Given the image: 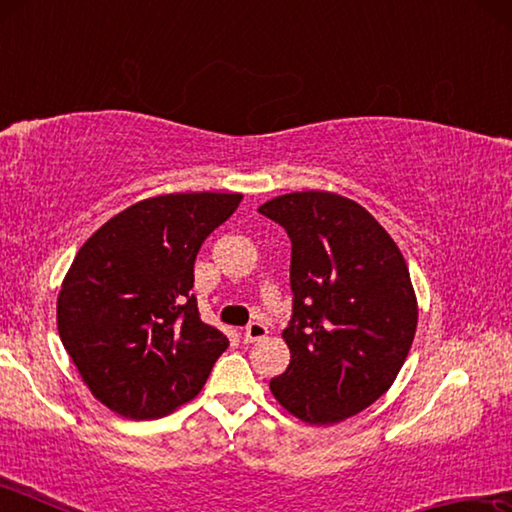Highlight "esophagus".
<instances>
[{
	"instance_id": "1",
	"label": "esophagus",
	"mask_w": 512,
	"mask_h": 512,
	"mask_svg": "<svg viewBox=\"0 0 512 512\" xmlns=\"http://www.w3.org/2000/svg\"><path fill=\"white\" fill-rule=\"evenodd\" d=\"M266 334H268L266 325H264V323H259V320H253V323H250V325L246 327L244 339H246V343H257V341L266 339Z\"/></svg>"
}]
</instances>
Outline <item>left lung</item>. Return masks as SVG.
Here are the masks:
<instances>
[{
	"instance_id": "1",
	"label": "left lung",
	"mask_w": 512,
	"mask_h": 512,
	"mask_svg": "<svg viewBox=\"0 0 512 512\" xmlns=\"http://www.w3.org/2000/svg\"><path fill=\"white\" fill-rule=\"evenodd\" d=\"M259 212L291 239L293 314L282 332L291 363L271 391L309 424L341 422L404 366L418 325L409 268L375 216L345 196L293 192Z\"/></svg>"
}]
</instances>
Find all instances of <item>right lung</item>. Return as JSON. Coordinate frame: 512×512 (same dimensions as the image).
I'll list each match as a JSON object with an SVG mask.
<instances>
[{
    "mask_svg": "<svg viewBox=\"0 0 512 512\" xmlns=\"http://www.w3.org/2000/svg\"><path fill=\"white\" fill-rule=\"evenodd\" d=\"M241 198H146L103 223L76 253L58 293V334L110 411L153 420L201 393L230 341L198 314L194 262Z\"/></svg>",
    "mask_w": 512,
    "mask_h": 512,
    "instance_id": "add662e5",
    "label": "right lung"
}]
</instances>
